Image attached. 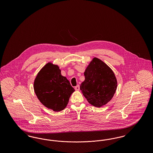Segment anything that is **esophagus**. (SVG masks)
<instances>
[{
  "mask_svg": "<svg viewBox=\"0 0 153 153\" xmlns=\"http://www.w3.org/2000/svg\"><path fill=\"white\" fill-rule=\"evenodd\" d=\"M74 89H75L76 91H79L80 90V86H79V85H77V86H76L75 88H74Z\"/></svg>",
  "mask_w": 153,
  "mask_h": 153,
  "instance_id": "esophagus-1",
  "label": "esophagus"
}]
</instances>
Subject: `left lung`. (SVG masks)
<instances>
[{"label": "left lung", "instance_id": "obj_1", "mask_svg": "<svg viewBox=\"0 0 153 153\" xmlns=\"http://www.w3.org/2000/svg\"><path fill=\"white\" fill-rule=\"evenodd\" d=\"M80 90L92 105L100 108L112 99L117 89V78L112 70L101 59L94 57L85 72Z\"/></svg>", "mask_w": 153, "mask_h": 153}]
</instances>
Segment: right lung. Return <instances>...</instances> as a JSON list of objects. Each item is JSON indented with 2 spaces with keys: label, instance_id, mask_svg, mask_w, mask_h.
Instances as JSON below:
<instances>
[{
  "label": "right lung",
  "instance_id": "obj_1",
  "mask_svg": "<svg viewBox=\"0 0 153 153\" xmlns=\"http://www.w3.org/2000/svg\"><path fill=\"white\" fill-rule=\"evenodd\" d=\"M61 72L57 65L49 62L42 68L34 81V90L38 100L45 107L55 112L65 108L74 92Z\"/></svg>",
  "mask_w": 153,
  "mask_h": 153
}]
</instances>
